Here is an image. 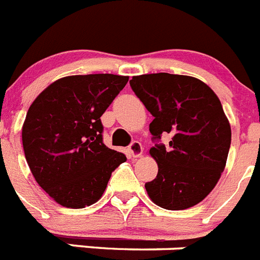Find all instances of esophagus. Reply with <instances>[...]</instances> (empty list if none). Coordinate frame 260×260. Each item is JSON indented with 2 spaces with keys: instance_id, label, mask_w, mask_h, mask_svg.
<instances>
[{
  "instance_id": "obj_1",
  "label": "esophagus",
  "mask_w": 260,
  "mask_h": 260,
  "mask_svg": "<svg viewBox=\"0 0 260 260\" xmlns=\"http://www.w3.org/2000/svg\"><path fill=\"white\" fill-rule=\"evenodd\" d=\"M142 152H143V147H142L141 142L134 141L132 145L128 146V154L132 157H138L141 156Z\"/></svg>"
}]
</instances>
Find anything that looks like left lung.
<instances>
[{"label":"left lung","instance_id":"1","mask_svg":"<svg viewBox=\"0 0 260 260\" xmlns=\"http://www.w3.org/2000/svg\"><path fill=\"white\" fill-rule=\"evenodd\" d=\"M130 86L154 117L150 154L157 175L146 183L150 199L168 210L203 201L216 187L226 166L232 128L216 93L196 77L151 73L134 76ZM171 137L170 147L158 142Z\"/></svg>","mask_w":260,"mask_h":260}]
</instances>
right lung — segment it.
I'll use <instances>...</instances> for the list:
<instances>
[{
    "instance_id": "right-lung-1",
    "label": "right lung",
    "mask_w": 260,
    "mask_h": 260,
    "mask_svg": "<svg viewBox=\"0 0 260 260\" xmlns=\"http://www.w3.org/2000/svg\"><path fill=\"white\" fill-rule=\"evenodd\" d=\"M127 76L76 75L48 85L28 108L22 143L37 183L57 204L79 209L103 196L112 172L126 161L103 142L101 115Z\"/></svg>"
}]
</instances>
